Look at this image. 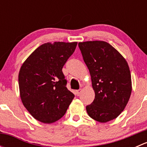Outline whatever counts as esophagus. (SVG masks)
I'll list each match as a JSON object with an SVG mask.
<instances>
[{
  "instance_id": "obj_1",
  "label": "esophagus",
  "mask_w": 147,
  "mask_h": 147,
  "mask_svg": "<svg viewBox=\"0 0 147 147\" xmlns=\"http://www.w3.org/2000/svg\"><path fill=\"white\" fill-rule=\"evenodd\" d=\"M81 92H82V89H80V90H76V94L78 96H79Z\"/></svg>"
}]
</instances>
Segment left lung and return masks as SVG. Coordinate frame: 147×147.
Returning a JSON list of instances; mask_svg holds the SVG:
<instances>
[{
  "mask_svg": "<svg viewBox=\"0 0 147 147\" xmlns=\"http://www.w3.org/2000/svg\"><path fill=\"white\" fill-rule=\"evenodd\" d=\"M78 45L95 94L94 101L86 107V110L93 119L107 122L119 116L130 98L132 87L128 63L105 41H87Z\"/></svg>",
  "mask_w": 147,
  "mask_h": 147,
  "instance_id": "8db88e82",
  "label": "left lung"
}]
</instances>
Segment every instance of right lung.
Instances as JSON below:
<instances>
[{
  "mask_svg": "<svg viewBox=\"0 0 147 147\" xmlns=\"http://www.w3.org/2000/svg\"><path fill=\"white\" fill-rule=\"evenodd\" d=\"M77 45V42L42 44L20 67V99L29 113L40 122L51 124L60 119L75 97L66 87L62 69Z\"/></svg>",
  "mask_w": 147,
  "mask_h": 147,
  "instance_id": "right-lung-1",
  "label": "right lung"
}]
</instances>
